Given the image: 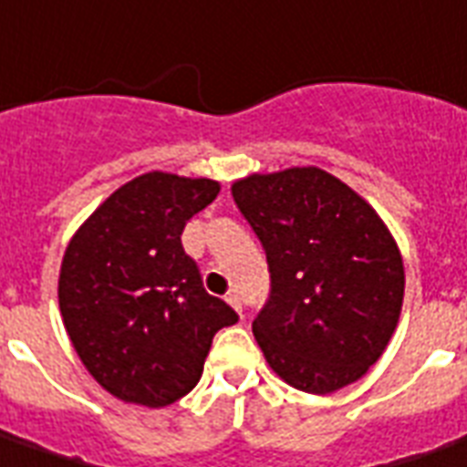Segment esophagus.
Wrapping results in <instances>:
<instances>
[{"instance_id": "esophagus-1", "label": "esophagus", "mask_w": 467, "mask_h": 467, "mask_svg": "<svg viewBox=\"0 0 467 467\" xmlns=\"http://www.w3.org/2000/svg\"><path fill=\"white\" fill-rule=\"evenodd\" d=\"M225 301H227V304H230V306H233L234 311H237V313H242V298L237 296V294H234V291H233V294H227V296H225Z\"/></svg>"}]
</instances>
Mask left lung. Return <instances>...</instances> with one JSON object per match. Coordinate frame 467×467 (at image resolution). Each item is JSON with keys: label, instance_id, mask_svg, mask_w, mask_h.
Segmentation results:
<instances>
[{"label": "left lung", "instance_id": "8db88e82", "mask_svg": "<svg viewBox=\"0 0 467 467\" xmlns=\"http://www.w3.org/2000/svg\"><path fill=\"white\" fill-rule=\"evenodd\" d=\"M233 198L266 252L272 294L252 323L269 368L330 394L358 382L400 323L404 262L365 198L316 166L252 173Z\"/></svg>", "mask_w": 467, "mask_h": 467}]
</instances>
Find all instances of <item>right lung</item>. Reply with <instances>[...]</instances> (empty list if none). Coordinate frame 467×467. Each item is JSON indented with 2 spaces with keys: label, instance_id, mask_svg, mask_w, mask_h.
Instances as JSON below:
<instances>
[{
  "label": "right lung",
  "instance_id": "right-lung-1",
  "mask_svg": "<svg viewBox=\"0 0 467 467\" xmlns=\"http://www.w3.org/2000/svg\"><path fill=\"white\" fill-rule=\"evenodd\" d=\"M218 181L151 171L117 188L67 242L58 304L95 382L130 404L169 407L193 389L213 337L237 313L202 289L183 227Z\"/></svg>",
  "mask_w": 467,
  "mask_h": 467
}]
</instances>
